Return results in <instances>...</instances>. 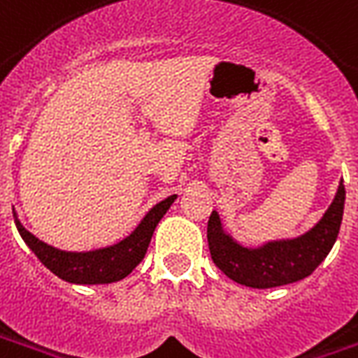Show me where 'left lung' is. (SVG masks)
I'll use <instances>...</instances> for the list:
<instances>
[{"instance_id": "8db88e82", "label": "left lung", "mask_w": 358, "mask_h": 358, "mask_svg": "<svg viewBox=\"0 0 358 358\" xmlns=\"http://www.w3.org/2000/svg\"><path fill=\"white\" fill-rule=\"evenodd\" d=\"M345 205V187L340 184L332 205L313 229L298 239L275 241L260 248H245L224 233L220 216L210 214L206 239L210 258L224 273L250 288H273L306 279L332 250Z\"/></svg>"}]
</instances>
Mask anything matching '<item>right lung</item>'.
Here are the masks:
<instances>
[{"label":"right lung","instance_id":"1","mask_svg":"<svg viewBox=\"0 0 358 358\" xmlns=\"http://www.w3.org/2000/svg\"><path fill=\"white\" fill-rule=\"evenodd\" d=\"M174 199L176 195H171L153 206L127 239L108 248L92 250V252H64V250L45 245L43 241H39L38 237H34L30 231L24 229L17 214H15V224L24 243L31 248V252L57 277L68 282H76V285H108V282L125 279L127 275L144 260L145 250L150 246L159 220L165 216Z\"/></svg>","mask_w":358,"mask_h":358}]
</instances>
